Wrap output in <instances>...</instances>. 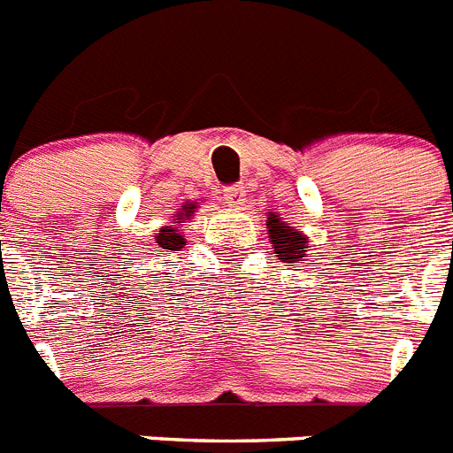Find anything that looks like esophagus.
Returning a JSON list of instances; mask_svg holds the SVG:
<instances>
[{
  "label": "esophagus",
  "instance_id": "esophagus-1",
  "mask_svg": "<svg viewBox=\"0 0 453 453\" xmlns=\"http://www.w3.org/2000/svg\"><path fill=\"white\" fill-rule=\"evenodd\" d=\"M224 202L231 208H242L247 202V190L242 186H229L224 188Z\"/></svg>",
  "mask_w": 453,
  "mask_h": 453
}]
</instances>
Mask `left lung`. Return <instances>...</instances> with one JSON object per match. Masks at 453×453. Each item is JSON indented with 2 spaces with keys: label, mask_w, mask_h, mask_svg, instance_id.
<instances>
[{
  "label": "left lung",
  "mask_w": 453,
  "mask_h": 453,
  "mask_svg": "<svg viewBox=\"0 0 453 453\" xmlns=\"http://www.w3.org/2000/svg\"><path fill=\"white\" fill-rule=\"evenodd\" d=\"M267 238L272 242V250L279 256L281 263H302L308 256V235L283 222L276 213H270L265 219Z\"/></svg>",
  "instance_id": "1"
}]
</instances>
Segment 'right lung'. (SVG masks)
<instances>
[{"instance_id":"add662e5","label":"right lung","mask_w":453,"mask_h":453,"mask_svg":"<svg viewBox=\"0 0 453 453\" xmlns=\"http://www.w3.org/2000/svg\"><path fill=\"white\" fill-rule=\"evenodd\" d=\"M197 202H186L177 211L174 219L170 224H163L161 229L154 234V250L165 251H181L186 247V235H183V226L188 219L197 213Z\"/></svg>"}]
</instances>
